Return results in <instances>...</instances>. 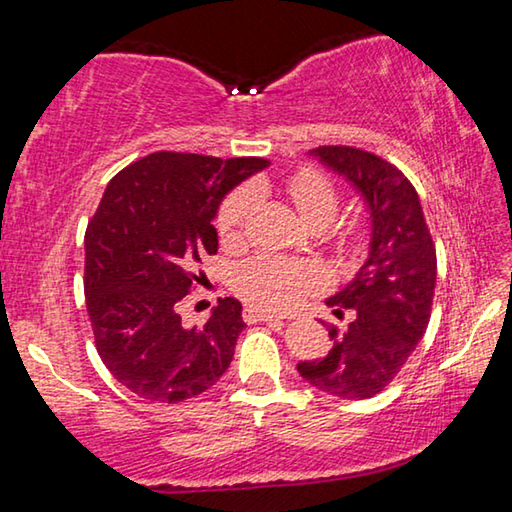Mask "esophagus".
<instances>
[{
    "mask_svg": "<svg viewBox=\"0 0 512 512\" xmlns=\"http://www.w3.org/2000/svg\"><path fill=\"white\" fill-rule=\"evenodd\" d=\"M244 318L248 320V323H257V320H280V316L271 314V311L259 309V307H255V305H248V307L244 309Z\"/></svg>",
    "mask_w": 512,
    "mask_h": 512,
    "instance_id": "esophagus-1",
    "label": "esophagus"
}]
</instances>
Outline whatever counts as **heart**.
I'll return each mask as SVG.
<instances>
[{
  "mask_svg": "<svg viewBox=\"0 0 512 512\" xmlns=\"http://www.w3.org/2000/svg\"><path fill=\"white\" fill-rule=\"evenodd\" d=\"M289 196L300 219L309 223H332L339 212V196L332 183L314 169H302L289 183ZM255 205V192L250 187H239L225 198L216 228L223 239H235L250 216ZM320 284V271L309 264L296 262V259L264 255L241 264L232 287L241 298L262 309H289Z\"/></svg>",
  "mask_w": 512,
  "mask_h": 512,
  "instance_id": "heart-1",
  "label": "heart"
}]
</instances>
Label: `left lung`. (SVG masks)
<instances>
[{"label": "left lung", "instance_id": "left-lung-1", "mask_svg": "<svg viewBox=\"0 0 512 512\" xmlns=\"http://www.w3.org/2000/svg\"><path fill=\"white\" fill-rule=\"evenodd\" d=\"M320 164L357 189L368 207V257L345 287L325 302L348 327L329 329L332 350L300 361V377L341 400L384 391L427 332L436 289V246L409 178L379 155L354 146L311 149Z\"/></svg>", "mask_w": 512, "mask_h": 512}]
</instances>
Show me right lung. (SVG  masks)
I'll return each instance as SVG.
<instances>
[{
  "instance_id": "right-lung-1",
  "label": "right lung",
  "mask_w": 512,
  "mask_h": 512,
  "mask_svg": "<svg viewBox=\"0 0 512 512\" xmlns=\"http://www.w3.org/2000/svg\"><path fill=\"white\" fill-rule=\"evenodd\" d=\"M264 158L158 151L110 180L85 230V305L110 375L151 402L205 393L228 370L244 329L241 302L221 298L203 327H185L180 300L214 255L223 196Z\"/></svg>"
}]
</instances>
